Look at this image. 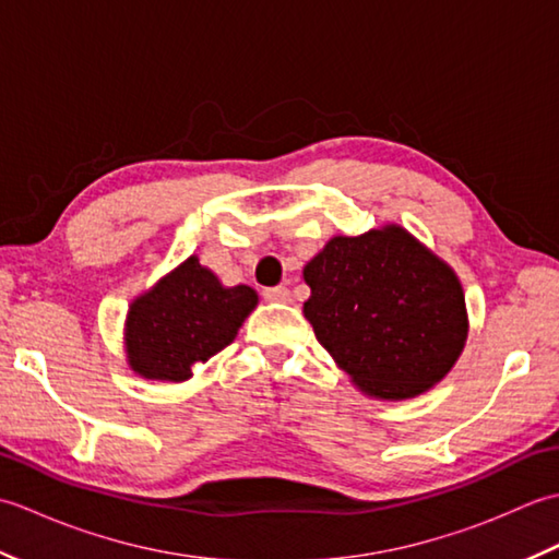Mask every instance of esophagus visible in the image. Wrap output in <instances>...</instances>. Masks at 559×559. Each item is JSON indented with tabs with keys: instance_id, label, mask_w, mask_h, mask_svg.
<instances>
[{
	"instance_id": "1",
	"label": "esophagus",
	"mask_w": 559,
	"mask_h": 559,
	"mask_svg": "<svg viewBox=\"0 0 559 559\" xmlns=\"http://www.w3.org/2000/svg\"><path fill=\"white\" fill-rule=\"evenodd\" d=\"M264 298L269 302H288L290 300V290L286 286H276V288H266Z\"/></svg>"
}]
</instances>
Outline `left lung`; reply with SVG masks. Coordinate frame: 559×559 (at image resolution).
<instances>
[{
    "label": "left lung",
    "instance_id": "8db88e82",
    "mask_svg": "<svg viewBox=\"0 0 559 559\" xmlns=\"http://www.w3.org/2000/svg\"><path fill=\"white\" fill-rule=\"evenodd\" d=\"M302 312L362 394L406 401L451 372L468 338L456 271L396 223L334 235L302 269Z\"/></svg>",
    "mask_w": 559,
    "mask_h": 559
}]
</instances>
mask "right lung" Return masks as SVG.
I'll use <instances>...</instances> for the list:
<instances>
[{
	"mask_svg": "<svg viewBox=\"0 0 559 559\" xmlns=\"http://www.w3.org/2000/svg\"><path fill=\"white\" fill-rule=\"evenodd\" d=\"M257 305L254 288L223 286L197 254L187 257L129 302V370L153 382H187L197 365L230 346Z\"/></svg>",
	"mask_w": 559,
	"mask_h": 559,
	"instance_id": "1",
	"label": "right lung"
}]
</instances>
